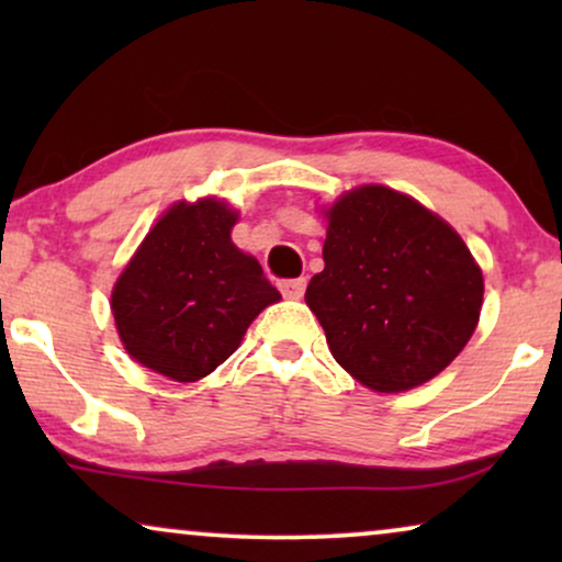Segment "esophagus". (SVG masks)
I'll list each match as a JSON object with an SVG mask.
<instances>
[{
	"label": "esophagus",
	"instance_id": "1",
	"mask_svg": "<svg viewBox=\"0 0 562 562\" xmlns=\"http://www.w3.org/2000/svg\"><path fill=\"white\" fill-rule=\"evenodd\" d=\"M281 294L286 299H302L304 291H306V279H289V281H281L279 283Z\"/></svg>",
	"mask_w": 562,
	"mask_h": 562
}]
</instances>
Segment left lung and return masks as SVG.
I'll return each instance as SVG.
<instances>
[{
  "instance_id": "8db88e82",
  "label": "left lung",
  "mask_w": 562,
  "mask_h": 562,
  "mask_svg": "<svg viewBox=\"0 0 562 562\" xmlns=\"http://www.w3.org/2000/svg\"><path fill=\"white\" fill-rule=\"evenodd\" d=\"M325 271L306 304L337 363L363 386L398 394L445 371L481 317L483 273L448 222L368 183L329 206Z\"/></svg>"
}]
</instances>
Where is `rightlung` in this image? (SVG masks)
<instances>
[{
    "label": "right lung",
    "mask_w": 562,
    "mask_h": 562,
    "mask_svg": "<svg viewBox=\"0 0 562 562\" xmlns=\"http://www.w3.org/2000/svg\"><path fill=\"white\" fill-rule=\"evenodd\" d=\"M235 222L210 196L173 204L145 235L112 289L114 325L137 363L181 383L204 379L279 302L258 260L235 248Z\"/></svg>",
    "instance_id": "1"
}]
</instances>
